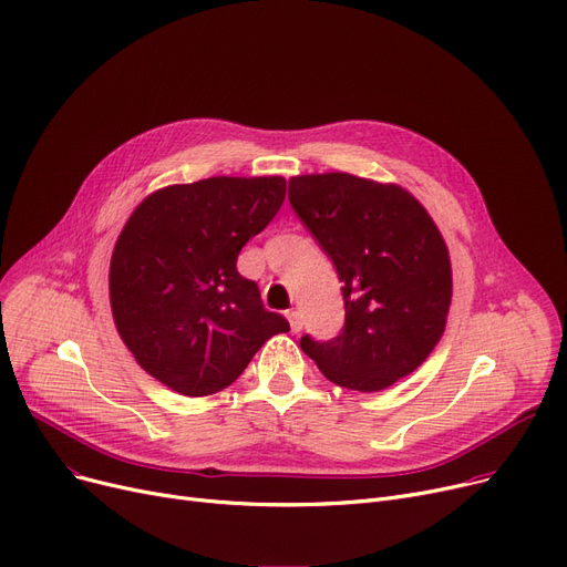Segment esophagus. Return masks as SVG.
Segmentation results:
<instances>
[{"instance_id":"1","label":"esophagus","mask_w":567,"mask_h":567,"mask_svg":"<svg viewBox=\"0 0 567 567\" xmlns=\"http://www.w3.org/2000/svg\"><path fill=\"white\" fill-rule=\"evenodd\" d=\"M287 319H289L291 333H299V331L303 329V319H301V312H299V310H287Z\"/></svg>"}]
</instances>
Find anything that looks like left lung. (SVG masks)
Segmentation results:
<instances>
[{"label": "left lung", "instance_id": "8db88e82", "mask_svg": "<svg viewBox=\"0 0 567 567\" xmlns=\"http://www.w3.org/2000/svg\"><path fill=\"white\" fill-rule=\"evenodd\" d=\"M289 202L331 257L344 299L342 333L303 336V352L352 391H382L416 371L452 306L450 250L429 210L396 183L342 171L289 178Z\"/></svg>", "mask_w": 567, "mask_h": 567}]
</instances>
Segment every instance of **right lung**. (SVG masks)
Instances as JSON below:
<instances>
[{
	"label": "right lung",
	"mask_w": 567,
	"mask_h": 567,
	"mask_svg": "<svg viewBox=\"0 0 567 567\" xmlns=\"http://www.w3.org/2000/svg\"><path fill=\"white\" fill-rule=\"evenodd\" d=\"M282 176H215L147 194L122 227L109 268L113 322L147 375L210 396L287 333L236 259L285 202Z\"/></svg>",
	"instance_id": "right-lung-1"
}]
</instances>
